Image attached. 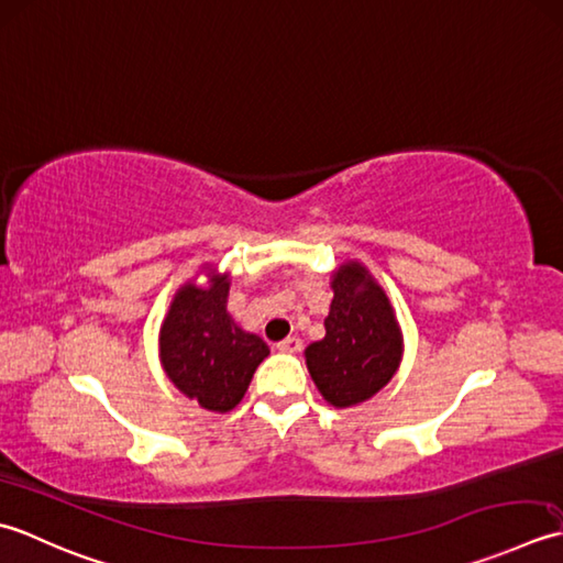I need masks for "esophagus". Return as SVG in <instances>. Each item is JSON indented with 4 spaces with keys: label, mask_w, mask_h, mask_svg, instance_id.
Segmentation results:
<instances>
[{
    "label": "esophagus",
    "mask_w": 563,
    "mask_h": 563,
    "mask_svg": "<svg viewBox=\"0 0 563 563\" xmlns=\"http://www.w3.org/2000/svg\"><path fill=\"white\" fill-rule=\"evenodd\" d=\"M301 347H303V342L298 340L296 335H294V338H286V340H282V342H277V350H279V352H284V354H296V352H301Z\"/></svg>",
    "instance_id": "34e87169"
}]
</instances>
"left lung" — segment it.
Listing matches in <instances>:
<instances>
[{"label": "left lung", "instance_id": "1", "mask_svg": "<svg viewBox=\"0 0 563 563\" xmlns=\"http://www.w3.org/2000/svg\"><path fill=\"white\" fill-rule=\"evenodd\" d=\"M330 289L325 338L306 347V366L330 406L352 408L391 382L404 360V332L382 284L362 262H342Z\"/></svg>", "mask_w": 563, "mask_h": 563}]
</instances>
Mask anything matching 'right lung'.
<instances>
[{
  "mask_svg": "<svg viewBox=\"0 0 563 563\" xmlns=\"http://www.w3.org/2000/svg\"><path fill=\"white\" fill-rule=\"evenodd\" d=\"M206 284H181L159 325V364L187 398L211 412H228L243 400L267 342L240 328L228 313L231 274L203 265Z\"/></svg>",
  "mask_w": 563,
  "mask_h": 563,
  "instance_id": "add662e5",
  "label": "right lung"
}]
</instances>
